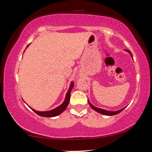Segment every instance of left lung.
Listing matches in <instances>:
<instances>
[{"label": "left lung", "instance_id": "8db88e82", "mask_svg": "<svg viewBox=\"0 0 152 152\" xmlns=\"http://www.w3.org/2000/svg\"><path fill=\"white\" fill-rule=\"evenodd\" d=\"M125 51H127V52H128L129 53V54L131 55V56H132V58H133L132 53H131V51H130L129 50H125ZM88 104H89V105H90V107H91L92 109L94 110L95 111H96V112H98V113H101V114H102V115H107V116H112V115H115L119 114V113L121 112L122 110H123V109H124L125 108V107H124V108H123V109H120V110H116V111H110V110H104V109H100V108H98V107H94V106H93V105H92V104L91 103V102L89 101V100H88Z\"/></svg>", "mask_w": 152, "mask_h": 152}]
</instances>
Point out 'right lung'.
Here are the masks:
<instances>
[{"mask_svg":"<svg viewBox=\"0 0 152 152\" xmlns=\"http://www.w3.org/2000/svg\"><path fill=\"white\" fill-rule=\"evenodd\" d=\"M29 45L30 44L28 45L27 46V48L29 47ZM74 85V82H71V84L70 85V87H69L68 91V92H67V93L66 94L65 100H64V101L60 105V106H58V107L55 108V109H53L52 110H47V111H38V110H36L35 109H32L31 107H29L30 109H31L33 110V111H34L36 113V114H37L38 115H39V116H41V117H53L58 116V115H60L61 113H63L64 110H66L67 107H68V105L69 104V102H70V93H71L72 89L73 88Z\"/></svg>","mask_w":152,"mask_h":152,"instance_id":"obj_1","label":"right lung"}]
</instances>
